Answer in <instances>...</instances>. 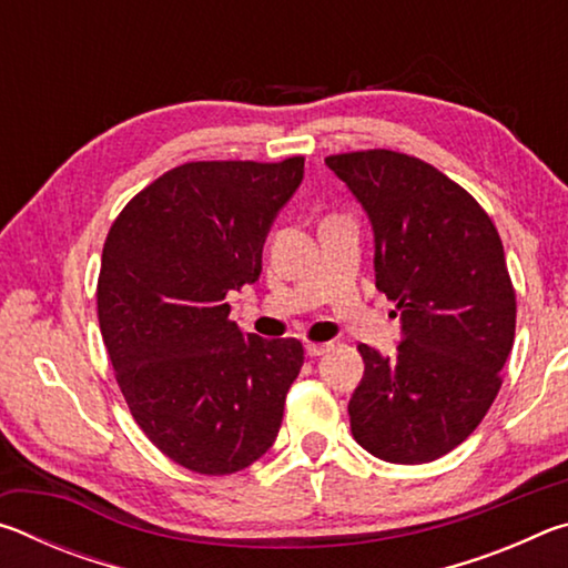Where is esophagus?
<instances>
[{"label":"esophagus","instance_id":"1","mask_svg":"<svg viewBox=\"0 0 568 568\" xmlns=\"http://www.w3.org/2000/svg\"><path fill=\"white\" fill-rule=\"evenodd\" d=\"M331 348H333V343H307L305 353L313 355V358H315V355H325Z\"/></svg>","mask_w":568,"mask_h":568}]
</instances>
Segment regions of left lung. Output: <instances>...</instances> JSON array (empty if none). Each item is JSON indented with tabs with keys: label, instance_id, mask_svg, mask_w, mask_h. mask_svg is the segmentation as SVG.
Here are the masks:
<instances>
[{
	"label": "left lung",
	"instance_id": "1",
	"mask_svg": "<svg viewBox=\"0 0 568 568\" xmlns=\"http://www.w3.org/2000/svg\"><path fill=\"white\" fill-rule=\"evenodd\" d=\"M376 235V285L396 303L393 358L358 345L353 438L390 464H428L474 434L514 348L516 291L494 220L418 158L361 150L325 158Z\"/></svg>",
	"mask_w": 568,
	"mask_h": 568
}]
</instances>
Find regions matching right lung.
<instances>
[{
	"instance_id": "obj_1",
	"label": "right lung",
	"mask_w": 568,
	"mask_h": 568,
	"mask_svg": "<svg viewBox=\"0 0 568 568\" xmlns=\"http://www.w3.org/2000/svg\"><path fill=\"white\" fill-rule=\"evenodd\" d=\"M303 165L185 162L140 190L104 240L98 318L114 378L145 436L195 474L261 458L301 373L303 343L243 333L225 295L261 277Z\"/></svg>"
}]
</instances>
